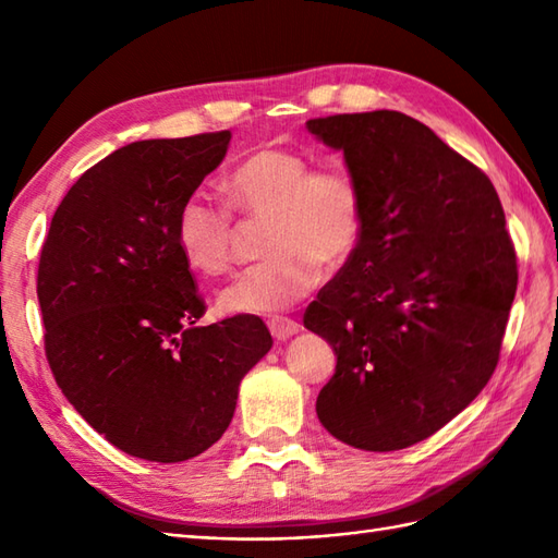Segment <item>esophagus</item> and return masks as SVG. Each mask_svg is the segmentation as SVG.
Returning <instances> with one entry per match:
<instances>
[{
	"instance_id": "34e87169",
	"label": "esophagus",
	"mask_w": 558,
	"mask_h": 558,
	"mask_svg": "<svg viewBox=\"0 0 558 558\" xmlns=\"http://www.w3.org/2000/svg\"><path fill=\"white\" fill-rule=\"evenodd\" d=\"M268 328H270V333L276 340H288V338H292L294 333H300V330H302V326L294 322V318H288V316L272 318Z\"/></svg>"
}]
</instances>
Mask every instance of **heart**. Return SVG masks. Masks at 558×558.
I'll list each match as a JSON object with an SVG mask.
<instances>
[{"label":"heart","mask_w":558,"mask_h":558,"mask_svg":"<svg viewBox=\"0 0 558 558\" xmlns=\"http://www.w3.org/2000/svg\"><path fill=\"white\" fill-rule=\"evenodd\" d=\"M302 150L258 146L225 177L232 210L266 218L264 256L218 294L222 314H270L306 298L326 270L345 268L366 232V196L345 165H318ZM174 240L192 268L218 276L230 266L232 216L204 196L177 210Z\"/></svg>","instance_id":"heart-1"}]
</instances>
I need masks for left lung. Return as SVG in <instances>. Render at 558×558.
Returning <instances> with one entry per match:
<instances>
[{"instance_id": "1", "label": "left lung", "mask_w": 558, "mask_h": 558, "mask_svg": "<svg viewBox=\"0 0 558 558\" xmlns=\"http://www.w3.org/2000/svg\"><path fill=\"white\" fill-rule=\"evenodd\" d=\"M366 196L364 242L306 306L338 354L316 414L338 441L400 450L424 441L487 386L518 288L492 180L412 117H316Z\"/></svg>"}]
</instances>
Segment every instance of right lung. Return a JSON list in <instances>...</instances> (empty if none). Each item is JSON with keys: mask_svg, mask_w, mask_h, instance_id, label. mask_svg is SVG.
Returning <instances> with one entry per match:
<instances>
[{"mask_svg": "<svg viewBox=\"0 0 558 558\" xmlns=\"http://www.w3.org/2000/svg\"><path fill=\"white\" fill-rule=\"evenodd\" d=\"M232 134L136 141L78 177L38 264L45 357L76 412L129 456L182 462L228 429L240 381L270 350L236 314L198 326L206 302L174 218Z\"/></svg>", "mask_w": 558, "mask_h": 558, "instance_id": "add662e5", "label": "right lung"}]
</instances>
